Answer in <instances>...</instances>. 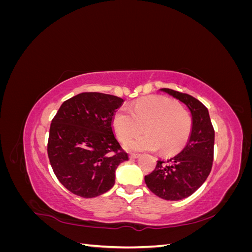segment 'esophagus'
I'll return each instance as SVG.
<instances>
[{"instance_id": "34e87169", "label": "esophagus", "mask_w": 252, "mask_h": 252, "mask_svg": "<svg viewBox=\"0 0 252 252\" xmlns=\"http://www.w3.org/2000/svg\"><path fill=\"white\" fill-rule=\"evenodd\" d=\"M139 157H140L139 154H131L130 156H129V158H138Z\"/></svg>"}]
</instances>
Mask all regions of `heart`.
I'll return each mask as SVG.
<instances>
[{"mask_svg": "<svg viewBox=\"0 0 252 252\" xmlns=\"http://www.w3.org/2000/svg\"><path fill=\"white\" fill-rule=\"evenodd\" d=\"M117 138L125 142L139 134L144 126L147 133L128 141L127 150L177 151L186 143L191 131V119L177 102L165 96L143 98L130 108H121L112 120Z\"/></svg>", "mask_w": 252, "mask_h": 252, "instance_id": "obj_1", "label": "heart"}]
</instances>
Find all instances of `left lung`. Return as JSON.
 <instances>
[{"instance_id": "left-lung-1", "label": "left lung", "mask_w": 252, "mask_h": 252, "mask_svg": "<svg viewBox=\"0 0 252 252\" xmlns=\"http://www.w3.org/2000/svg\"><path fill=\"white\" fill-rule=\"evenodd\" d=\"M159 91L187 106L191 114V131L183 150L167 161H158L155 170L145 177V183L161 199L179 201L195 192L209 175L213 161L215 130L208 109L199 100L169 88Z\"/></svg>"}]
</instances>
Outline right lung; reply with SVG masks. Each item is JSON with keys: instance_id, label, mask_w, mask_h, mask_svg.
Listing matches in <instances>:
<instances>
[{"instance_id": "right-lung-1", "label": "right lung", "mask_w": 252, "mask_h": 252, "mask_svg": "<svg viewBox=\"0 0 252 252\" xmlns=\"http://www.w3.org/2000/svg\"><path fill=\"white\" fill-rule=\"evenodd\" d=\"M123 103L116 95L83 93L61 105L51 122L47 151L53 172L70 192L94 197L113 187L118 166L128 161L112 127Z\"/></svg>"}]
</instances>
